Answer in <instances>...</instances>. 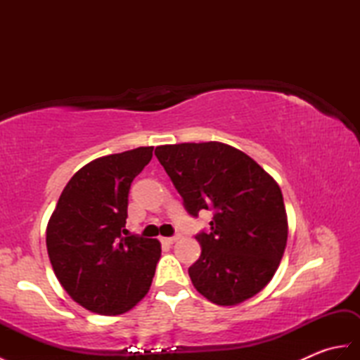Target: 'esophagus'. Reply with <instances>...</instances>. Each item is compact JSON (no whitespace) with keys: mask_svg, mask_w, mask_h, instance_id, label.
<instances>
[{"mask_svg":"<svg viewBox=\"0 0 360 360\" xmlns=\"http://www.w3.org/2000/svg\"><path fill=\"white\" fill-rule=\"evenodd\" d=\"M181 238L179 235H174V236H170V238H162V243L164 244H173V243H176Z\"/></svg>","mask_w":360,"mask_h":360,"instance_id":"34e87169","label":"esophagus"}]
</instances>
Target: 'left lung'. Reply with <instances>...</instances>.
Masks as SVG:
<instances>
[{"instance_id": "obj_1", "label": "left lung", "mask_w": 360, "mask_h": 360, "mask_svg": "<svg viewBox=\"0 0 360 360\" xmlns=\"http://www.w3.org/2000/svg\"><path fill=\"white\" fill-rule=\"evenodd\" d=\"M190 215L213 210L210 232L188 275L198 292L219 307L258 294L277 272L288 241V215L272 176L223 142L160 145L155 151Z\"/></svg>"}]
</instances>
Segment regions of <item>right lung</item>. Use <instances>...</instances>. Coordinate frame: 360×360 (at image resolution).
I'll list each match as a JSON object with an SVG mask.
<instances>
[{
	"label": "right lung",
	"instance_id": "1",
	"mask_svg": "<svg viewBox=\"0 0 360 360\" xmlns=\"http://www.w3.org/2000/svg\"><path fill=\"white\" fill-rule=\"evenodd\" d=\"M151 156L153 147H139L83 165L63 188L46 227V248L60 285L96 314L133 309L155 277L160 243L122 236L129 187Z\"/></svg>",
	"mask_w": 360,
	"mask_h": 360
}]
</instances>
